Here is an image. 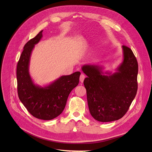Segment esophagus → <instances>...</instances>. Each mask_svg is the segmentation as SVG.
Segmentation results:
<instances>
[{"label": "esophagus", "instance_id": "esophagus-1", "mask_svg": "<svg viewBox=\"0 0 152 152\" xmlns=\"http://www.w3.org/2000/svg\"><path fill=\"white\" fill-rule=\"evenodd\" d=\"M84 79H85V75L83 74H81L80 76V77H79V80H80V82L83 83L84 80Z\"/></svg>", "mask_w": 152, "mask_h": 152}]
</instances>
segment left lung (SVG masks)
Listing matches in <instances>:
<instances>
[{
    "mask_svg": "<svg viewBox=\"0 0 152 152\" xmlns=\"http://www.w3.org/2000/svg\"><path fill=\"white\" fill-rule=\"evenodd\" d=\"M123 61L114 73L102 67L84 65L81 69L87 77L84 81L92 116L100 122L121 118L129 110L137 91L138 63L132 50L123 45Z\"/></svg>",
    "mask_w": 152,
    "mask_h": 152,
    "instance_id": "obj_1",
    "label": "left lung"
}]
</instances>
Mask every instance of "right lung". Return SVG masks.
Returning <instances> with one entry per match:
<instances>
[{
	"mask_svg": "<svg viewBox=\"0 0 152 152\" xmlns=\"http://www.w3.org/2000/svg\"><path fill=\"white\" fill-rule=\"evenodd\" d=\"M42 31L25 45L17 67L18 94L20 101L34 117L51 119L59 116L65 107L69 94L79 81V71L60 77L49 86L35 85L29 73L32 50L42 37Z\"/></svg>",
	"mask_w": 152,
	"mask_h": 152,
	"instance_id": "right-lung-1",
	"label": "right lung"
}]
</instances>
